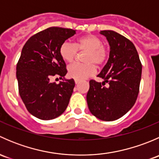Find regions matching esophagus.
I'll use <instances>...</instances> for the list:
<instances>
[{
    "label": "esophagus",
    "instance_id": "obj_1",
    "mask_svg": "<svg viewBox=\"0 0 159 159\" xmlns=\"http://www.w3.org/2000/svg\"><path fill=\"white\" fill-rule=\"evenodd\" d=\"M75 84H78V83H79V81H78V80H76V79H75Z\"/></svg>",
    "mask_w": 159,
    "mask_h": 159
}]
</instances>
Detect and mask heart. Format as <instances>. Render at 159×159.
<instances>
[{
	"mask_svg": "<svg viewBox=\"0 0 159 159\" xmlns=\"http://www.w3.org/2000/svg\"><path fill=\"white\" fill-rule=\"evenodd\" d=\"M77 51H87L83 61L84 63H73L68 68V74L70 78L76 80H84L95 73V67L101 66L106 61L108 51L98 37L88 34L78 38L70 44L62 43L59 48V54L66 62H71L76 55Z\"/></svg>",
	"mask_w": 159,
	"mask_h": 159,
	"instance_id": "heart-1",
	"label": "heart"
}]
</instances>
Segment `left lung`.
I'll return each mask as SVG.
<instances>
[{
    "label": "left lung",
    "mask_w": 159,
    "mask_h": 159,
    "mask_svg": "<svg viewBox=\"0 0 159 159\" xmlns=\"http://www.w3.org/2000/svg\"><path fill=\"white\" fill-rule=\"evenodd\" d=\"M100 34L108 41L109 58L98 75L103 82L89 81L87 103L94 116L111 121L125 115L135 103L142 66L137 50L128 38L114 30H101Z\"/></svg>",
    "instance_id": "1"
}]
</instances>
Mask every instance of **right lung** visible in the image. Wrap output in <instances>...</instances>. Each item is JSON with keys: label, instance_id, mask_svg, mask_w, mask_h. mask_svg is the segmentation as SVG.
<instances>
[{"label": "right lung", "instance_id": "obj_1", "mask_svg": "<svg viewBox=\"0 0 159 159\" xmlns=\"http://www.w3.org/2000/svg\"><path fill=\"white\" fill-rule=\"evenodd\" d=\"M75 33L51 27L30 37L22 48L16 68L19 94L28 111L39 119H54L68 107L75 84L65 78L66 65L59 48ZM54 75L62 79L59 84L49 81Z\"/></svg>", "mask_w": 159, "mask_h": 159}]
</instances>
